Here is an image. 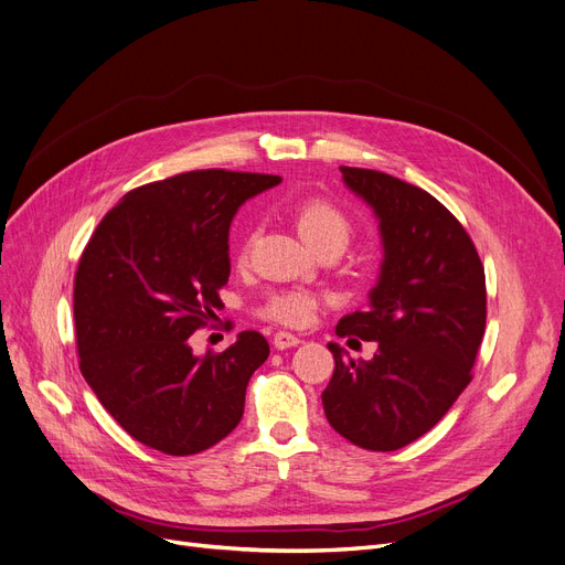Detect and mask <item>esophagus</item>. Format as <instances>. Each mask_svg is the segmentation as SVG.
Listing matches in <instances>:
<instances>
[{"label": "esophagus", "mask_w": 565, "mask_h": 565, "mask_svg": "<svg viewBox=\"0 0 565 565\" xmlns=\"http://www.w3.org/2000/svg\"><path fill=\"white\" fill-rule=\"evenodd\" d=\"M273 343H275V349H277V351H286V349L298 347V343H300V337L290 334V332H277V334H275V339H273Z\"/></svg>", "instance_id": "obj_1"}]
</instances>
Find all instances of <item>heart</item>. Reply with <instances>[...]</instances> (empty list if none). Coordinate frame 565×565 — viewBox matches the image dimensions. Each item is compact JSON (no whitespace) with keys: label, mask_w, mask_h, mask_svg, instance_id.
<instances>
[{"label":"heart","mask_w":565,"mask_h":565,"mask_svg":"<svg viewBox=\"0 0 565 565\" xmlns=\"http://www.w3.org/2000/svg\"><path fill=\"white\" fill-rule=\"evenodd\" d=\"M292 216H296V226L300 235L309 242L311 249L321 247V244H339L343 249L351 239L353 228L349 216L328 201H307L296 207ZM318 305H321V298H318L316 292L290 288L275 292V296L265 302L260 313L269 318V321H277L281 326L300 328L311 321Z\"/></svg>","instance_id":"heart-1"}]
</instances>
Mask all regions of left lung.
I'll return each mask as SVG.
<instances>
[{
  "label": "left lung",
  "mask_w": 565,
  "mask_h": 565,
  "mask_svg": "<svg viewBox=\"0 0 565 565\" xmlns=\"http://www.w3.org/2000/svg\"><path fill=\"white\" fill-rule=\"evenodd\" d=\"M339 170L376 216L383 260L370 307L339 318L337 334L379 349L372 360H351L330 341L334 374L321 399L334 431L390 452L427 434L469 385L484 334V269L431 193L379 170Z\"/></svg>",
  "instance_id": "obj_1"
}]
</instances>
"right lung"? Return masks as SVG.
Returning a JSON list of instances; mask_svg holds the SVG:
<instances>
[{
	"label": "right lung",
	"instance_id": "right-lung-1",
	"mask_svg": "<svg viewBox=\"0 0 565 565\" xmlns=\"http://www.w3.org/2000/svg\"><path fill=\"white\" fill-rule=\"evenodd\" d=\"M279 175L191 170L129 191L83 252L73 316L81 372L140 444L195 455L226 438L269 347L244 330L224 353L195 355L189 337L222 305L237 210Z\"/></svg>",
	"mask_w": 565,
	"mask_h": 565
}]
</instances>
